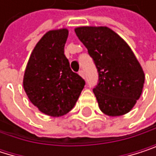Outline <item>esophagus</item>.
Listing matches in <instances>:
<instances>
[{
	"instance_id": "34e87169",
	"label": "esophagus",
	"mask_w": 156,
	"mask_h": 156,
	"mask_svg": "<svg viewBox=\"0 0 156 156\" xmlns=\"http://www.w3.org/2000/svg\"><path fill=\"white\" fill-rule=\"evenodd\" d=\"M79 74H80V75H81L82 77H83V78L85 77V74H84V72H83V70H81V71H79Z\"/></svg>"
}]
</instances>
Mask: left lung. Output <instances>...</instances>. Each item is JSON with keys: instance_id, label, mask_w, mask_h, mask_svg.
Segmentation results:
<instances>
[{"instance_id": "8db88e82", "label": "left lung", "mask_w": 156, "mask_h": 156, "mask_svg": "<svg viewBox=\"0 0 156 156\" xmlns=\"http://www.w3.org/2000/svg\"><path fill=\"white\" fill-rule=\"evenodd\" d=\"M75 33L98 73L93 92L101 111L116 117L128 113L140 98L144 71L129 45L106 27H82Z\"/></svg>"}]
</instances>
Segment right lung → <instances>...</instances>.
Listing matches in <instances>:
<instances>
[{"instance_id": "add662e5", "label": "right lung", "mask_w": 156, "mask_h": 156, "mask_svg": "<svg viewBox=\"0 0 156 156\" xmlns=\"http://www.w3.org/2000/svg\"><path fill=\"white\" fill-rule=\"evenodd\" d=\"M67 29L46 33L36 45L24 76V88L29 100L42 113L59 117L75 105L84 80L70 67L64 55Z\"/></svg>"}]
</instances>
